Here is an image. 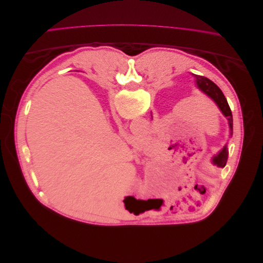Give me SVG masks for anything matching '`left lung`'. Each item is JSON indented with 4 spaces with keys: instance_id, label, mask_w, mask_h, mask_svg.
<instances>
[{
    "instance_id": "1",
    "label": "left lung",
    "mask_w": 263,
    "mask_h": 263,
    "mask_svg": "<svg viewBox=\"0 0 263 263\" xmlns=\"http://www.w3.org/2000/svg\"><path fill=\"white\" fill-rule=\"evenodd\" d=\"M193 76L196 79V84L201 90L204 94H206L210 98L213 99L215 104L218 106L219 110L221 111V114L227 118L229 122V127H230V135L232 136V127H233V120H232V112L230 110V107L228 105V102L226 97H224L223 93L219 87L210 79L203 77V76H199V74L193 73ZM228 159V148L227 146H223L221 151L213 157V162L214 165H217L220 168H223L226 166V162Z\"/></svg>"
}]
</instances>
